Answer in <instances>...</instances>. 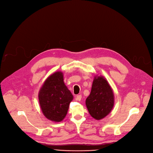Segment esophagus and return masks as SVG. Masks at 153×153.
<instances>
[{"instance_id":"34e87169","label":"esophagus","mask_w":153,"mask_h":153,"mask_svg":"<svg viewBox=\"0 0 153 153\" xmlns=\"http://www.w3.org/2000/svg\"><path fill=\"white\" fill-rule=\"evenodd\" d=\"M81 98H82V95H77L76 96V99L79 101H81Z\"/></svg>"}]
</instances>
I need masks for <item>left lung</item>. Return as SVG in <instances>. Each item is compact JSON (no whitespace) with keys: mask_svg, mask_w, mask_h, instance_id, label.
Listing matches in <instances>:
<instances>
[{"mask_svg":"<svg viewBox=\"0 0 153 153\" xmlns=\"http://www.w3.org/2000/svg\"><path fill=\"white\" fill-rule=\"evenodd\" d=\"M85 104L90 115L97 120L105 117L113 108V90L103 76H95L91 92L86 99Z\"/></svg>","mask_w":153,"mask_h":153,"instance_id":"left-lung-1","label":"left lung"}]
</instances>
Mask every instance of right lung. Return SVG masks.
Returning a JSON list of instances; mask_svg holds the SVG:
<instances>
[{"label": "right lung", "instance_id": "obj_1", "mask_svg": "<svg viewBox=\"0 0 153 153\" xmlns=\"http://www.w3.org/2000/svg\"><path fill=\"white\" fill-rule=\"evenodd\" d=\"M62 72H56L45 81L38 94L40 107L48 120L60 122L65 118L73 95L64 84Z\"/></svg>", "mask_w": 153, "mask_h": 153}]
</instances>
